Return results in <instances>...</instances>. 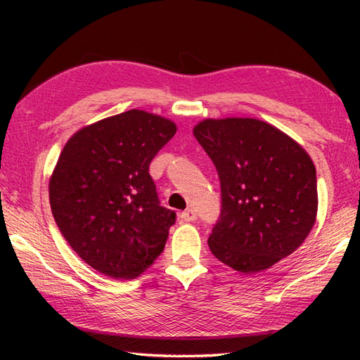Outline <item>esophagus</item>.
<instances>
[{"mask_svg": "<svg viewBox=\"0 0 360 360\" xmlns=\"http://www.w3.org/2000/svg\"><path fill=\"white\" fill-rule=\"evenodd\" d=\"M181 219L184 222H193L195 219H197V212H195L192 208H188L184 212H181Z\"/></svg>", "mask_w": 360, "mask_h": 360, "instance_id": "34e87169", "label": "esophagus"}]
</instances>
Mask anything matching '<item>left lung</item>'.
I'll use <instances>...</instances> for the list:
<instances>
[{"label": "left lung", "mask_w": 360, "mask_h": 360, "mask_svg": "<svg viewBox=\"0 0 360 360\" xmlns=\"http://www.w3.org/2000/svg\"><path fill=\"white\" fill-rule=\"evenodd\" d=\"M193 135L221 181L212 255L236 271L257 273L294 252L318 211L316 168L302 146L257 119H208Z\"/></svg>", "instance_id": "left-lung-1"}]
</instances>
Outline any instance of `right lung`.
I'll use <instances>...</instances> for the list:
<instances>
[{"instance_id":"right-lung-1","label":"right lung","mask_w":360,"mask_h":360,"mask_svg":"<svg viewBox=\"0 0 360 360\" xmlns=\"http://www.w3.org/2000/svg\"><path fill=\"white\" fill-rule=\"evenodd\" d=\"M176 125L139 109L85 127L60 154L49 182L60 231L85 264L131 279L162 254L176 212L160 205L149 165Z\"/></svg>"}]
</instances>
